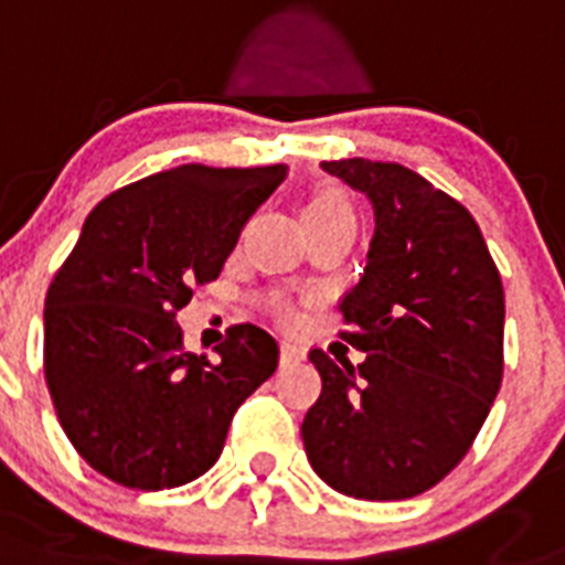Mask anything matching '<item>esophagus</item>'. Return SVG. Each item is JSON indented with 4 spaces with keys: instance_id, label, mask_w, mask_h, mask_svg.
<instances>
[{
    "instance_id": "esophagus-1",
    "label": "esophagus",
    "mask_w": 565,
    "mask_h": 565,
    "mask_svg": "<svg viewBox=\"0 0 565 565\" xmlns=\"http://www.w3.org/2000/svg\"><path fill=\"white\" fill-rule=\"evenodd\" d=\"M305 360V348L296 342H281V365H296Z\"/></svg>"
}]
</instances>
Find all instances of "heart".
Instances as JSON below:
<instances>
[{"instance_id": "heart-1", "label": "heart", "mask_w": 565, "mask_h": 565, "mask_svg": "<svg viewBox=\"0 0 565 565\" xmlns=\"http://www.w3.org/2000/svg\"><path fill=\"white\" fill-rule=\"evenodd\" d=\"M305 211H351L348 200L337 191H322V194H316L310 203H307Z\"/></svg>"}]
</instances>
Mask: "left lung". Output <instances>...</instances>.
<instances>
[{
	"instance_id": "obj_1",
	"label": "left lung",
	"mask_w": 565,
	"mask_h": 565,
	"mask_svg": "<svg viewBox=\"0 0 565 565\" xmlns=\"http://www.w3.org/2000/svg\"><path fill=\"white\" fill-rule=\"evenodd\" d=\"M322 171L369 196L374 237L339 301L360 365L310 351L322 394L301 424L310 465L354 499H412L467 456L502 386L505 292L473 214L397 162Z\"/></svg>"
}]
</instances>
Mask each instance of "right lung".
<instances>
[{
  "label": "right lung",
  "instance_id": "obj_1",
  "mask_svg": "<svg viewBox=\"0 0 565 565\" xmlns=\"http://www.w3.org/2000/svg\"><path fill=\"white\" fill-rule=\"evenodd\" d=\"M287 164H179L89 211L45 296V383L68 441L124 488L203 476L237 406L278 369V342L237 324L217 360L182 348L177 313L214 281Z\"/></svg>",
  "mask_w": 565,
  "mask_h": 565
}]
</instances>
